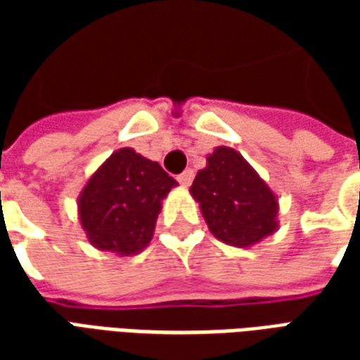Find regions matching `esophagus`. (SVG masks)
<instances>
[{
  "instance_id": "esophagus-1",
  "label": "esophagus",
  "mask_w": 360,
  "mask_h": 360,
  "mask_svg": "<svg viewBox=\"0 0 360 360\" xmlns=\"http://www.w3.org/2000/svg\"><path fill=\"white\" fill-rule=\"evenodd\" d=\"M177 179H179V183L183 187H188V185L193 183V179H195V172H193V169H185Z\"/></svg>"
}]
</instances>
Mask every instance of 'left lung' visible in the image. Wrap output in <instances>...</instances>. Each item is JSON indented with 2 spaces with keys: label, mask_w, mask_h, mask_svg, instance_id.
Listing matches in <instances>:
<instances>
[{
  "label": "left lung",
  "mask_w": 360,
  "mask_h": 360,
  "mask_svg": "<svg viewBox=\"0 0 360 360\" xmlns=\"http://www.w3.org/2000/svg\"><path fill=\"white\" fill-rule=\"evenodd\" d=\"M195 198L210 233L231 247L247 249L276 233L278 196L257 169L229 146H218L196 173Z\"/></svg>",
  "instance_id": "1"
}]
</instances>
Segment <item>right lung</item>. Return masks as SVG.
Masks as SVG:
<instances>
[{
	"label": "right lung",
	"instance_id": "obj_1",
	"mask_svg": "<svg viewBox=\"0 0 360 360\" xmlns=\"http://www.w3.org/2000/svg\"><path fill=\"white\" fill-rule=\"evenodd\" d=\"M177 181L158 162L119 148L96 169L77 198L79 219L98 250L133 257L154 237L162 200Z\"/></svg>",
	"mask_w": 360,
	"mask_h": 360
}]
</instances>
